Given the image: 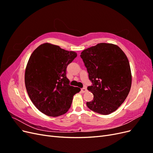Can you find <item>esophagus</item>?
I'll return each instance as SVG.
<instances>
[{
    "instance_id": "34e87169",
    "label": "esophagus",
    "mask_w": 153,
    "mask_h": 153,
    "mask_svg": "<svg viewBox=\"0 0 153 153\" xmlns=\"http://www.w3.org/2000/svg\"><path fill=\"white\" fill-rule=\"evenodd\" d=\"M86 91H87L86 87H83V88H82V89H81V92H82V93H84V92H85Z\"/></svg>"
}]
</instances>
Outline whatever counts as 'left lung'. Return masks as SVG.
I'll return each instance as SVG.
<instances>
[{"label":"left lung","instance_id":"left-lung-1","mask_svg":"<svg viewBox=\"0 0 153 153\" xmlns=\"http://www.w3.org/2000/svg\"><path fill=\"white\" fill-rule=\"evenodd\" d=\"M80 57L92 84L87 89L94 98L86 103L87 107L102 115L114 112L126 100L131 86L126 54L117 45L101 43L84 50Z\"/></svg>","mask_w":153,"mask_h":153}]
</instances>
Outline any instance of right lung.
I'll return each instance as SVG.
<instances>
[{
    "instance_id": "add662e5",
    "label": "right lung",
    "mask_w": 153,
    "mask_h": 153,
    "mask_svg": "<svg viewBox=\"0 0 153 153\" xmlns=\"http://www.w3.org/2000/svg\"><path fill=\"white\" fill-rule=\"evenodd\" d=\"M77 54L59 46L44 43L37 48L27 62L25 84L32 102L50 117L66 114L79 87L69 85L66 68Z\"/></svg>"
}]
</instances>
